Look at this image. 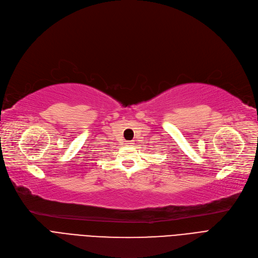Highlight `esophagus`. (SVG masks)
<instances>
[{"label":"esophagus","instance_id":"esophagus-1","mask_svg":"<svg viewBox=\"0 0 258 258\" xmlns=\"http://www.w3.org/2000/svg\"><path fill=\"white\" fill-rule=\"evenodd\" d=\"M126 144H127V146H133V143H132V142H127Z\"/></svg>","mask_w":258,"mask_h":258}]
</instances>
